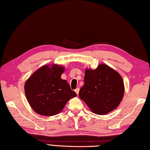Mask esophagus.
<instances>
[{
	"instance_id": "1",
	"label": "esophagus",
	"mask_w": 150,
	"mask_h": 150,
	"mask_svg": "<svg viewBox=\"0 0 150 150\" xmlns=\"http://www.w3.org/2000/svg\"><path fill=\"white\" fill-rule=\"evenodd\" d=\"M75 91L76 92V93H77V95H79V88H76L75 90Z\"/></svg>"
}]
</instances>
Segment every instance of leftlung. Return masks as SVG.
Listing matches in <instances>:
<instances>
[{
	"label": "left lung",
	"mask_w": 150,
	"mask_h": 150,
	"mask_svg": "<svg viewBox=\"0 0 150 150\" xmlns=\"http://www.w3.org/2000/svg\"><path fill=\"white\" fill-rule=\"evenodd\" d=\"M124 93V82L119 73L106 64H100L94 70H86L79 97L93 113L105 115L119 106Z\"/></svg>",
	"instance_id": "left-lung-1"
}]
</instances>
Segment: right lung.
<instances>
[{
  "label": "right lung",
  "mask_w": 150,
  "mask_h": 150,
  "mask_svg": "<svg viewBox=\"0 0 150 150\" xmlns=\"http://www.w3.org/2000/svg\"><path fill=\"white\" fill-rule=\"evenodd\" d=\"M64 67L43 66L33 73L25 84L27 100L32 109L41 115L59 113L70 98L77 96L66 80L61 79Z\"/></svg>",
  "instance_id": "add662e5"
}]
</instances>
